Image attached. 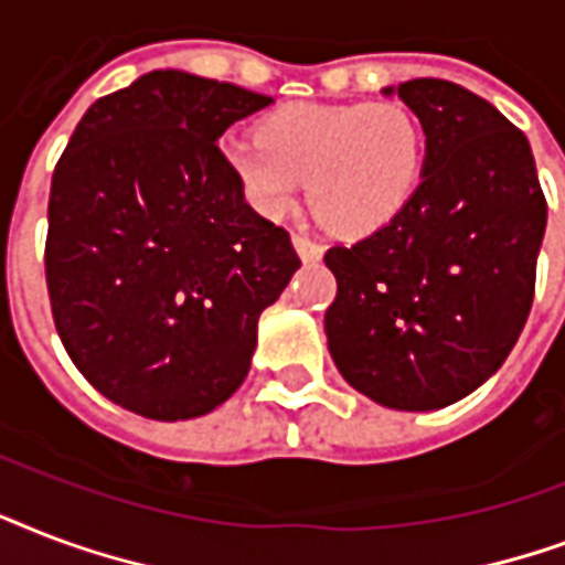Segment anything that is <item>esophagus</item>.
<instances>
[{
	"label": "esophagus",
	"instance_id": "obj_1",
	"mask_svg": "<svg viewBox=\"0 0 565 565\" xmlns=\"http://www.w3.org/2000/svg\"><path fill=\"white\" fill-rule=\"evenodd\" d=\"M291 244H295V250L300 253V259H303V262H318V259H321L323 247L318 242H312V238H306V235L295 233V235H291Z\"/></svg>",
	"mask_w": 565,
	"mask_h": 565
}]
</instances>
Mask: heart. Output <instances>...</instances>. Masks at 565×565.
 Wrapping results in <instances>:
<instances>
[{
	"label": "heart",
	"instance_id": "heart-1",
	"mask_svg": "<svg viewBox=\"0 0 565 565\" xmlns=\"http://www.w3.org/2000/svg\"><path fill=\"white\" fill-rule=\"evenodd\" d=\"M226 168L262 214L282 217L309 177V200L335 233L386 230L422 185L427 138L395 99L295 103L262 120L259 135H226Z\"/></svg>",
	"mask_w": 565,
	"mask_h": 565
}]
</instances>
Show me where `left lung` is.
<instances>
[{
	"instance_id": "8db88e82",
	"label": "left lung",
	"mask_w": 565,
	"mask_h": 565,
	"mask_svg": "<svg viewBox=\"0 0 565 565\" xmlns=\"http://www.w3.org/2000/svg\"><path fill=\"white\" fill-rule=\"evenodd\" d=\"M392 94V90H386ZM427 135L422 185L392 226L323 253L335 369L392 409H441L487 383L531 315L548 203L531 143L445 78L397 87Z\"/></svg>"
}]
</instances>
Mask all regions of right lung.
<instances>
[{"label":"right lung","mask_w":565,"mask_h":565,"mask_svg":"<svg viewBox=\"0 0 565 565\" xmlns=\"http://www.w3.org/2000/svg\"><path fill=\"white\" fill-rule=\"evenodd\" d=\"M270 103L152 70L99 96L61 152L43 256L52 318L87 383L129 413L182 422L221 406L250 371L262 309L300 268L217 147Z\"/></svg>","instance_id":"obj_1"}]
</instances>
